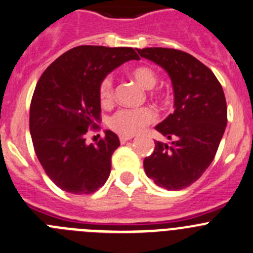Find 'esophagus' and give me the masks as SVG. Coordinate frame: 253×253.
Instances as JSON below:
<instances>
[{
    "instance_id": "obj_1",
    "label": "esophagus",
    "mask_w": 253,
    "mask_h": 253,
    "mask_svg": "<svg viewBox=\"0 0 253 253\" xmlns=\"http://www.w3.org/2000/svg\"><path fill=\"white\" fill-rule=\"evenodd\" d=\"M132 138H133L132 136H120V142L124 144V143H126L127 141H129V139H132Z\"/></svg>"
}]
</instances>
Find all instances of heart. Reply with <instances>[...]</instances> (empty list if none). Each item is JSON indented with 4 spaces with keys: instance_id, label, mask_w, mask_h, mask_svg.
Wrapping results in <instances>:
<instances>
[{
    "instance_id": "heart-1",
    "label": "heart",
    "mask_w": 253,
    "mask_h": 253,
    "mask_svg": "<svg viewBox=\"0 0 253 253\" xmlns=\"http://www.w3.org/2000/svg\"><path fill=\"white\" fill-rule=\"evenodd\" d=\"M128 77L133 79L143 89H151V95H162L159 90L152 87L157 83V73L149 65H137L128 70ZM114 84L110 77L104 78L99 85V99L102 106H110L114 102ZM157 115L151 107H141L136 110H120L110 119L109 126L121 136H133L141 132L147 125L156 120Z\"/></svg>"
}]
</instances>
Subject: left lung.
Instances as JSON below:
<instances>
[{
  "mask_svg": "<svg viewBox=\"0 0 253 253\" xmlns=\"http://www.w3.org/2000/svg\"><path fill=\"white\" fill-rule=\"evenodd\" d=\"M170 77L174 112L156 129L170 144L154 142L143 161L144 171L158 186L180 190L192 185L211 164L227 124L224 90L214 73L190 54L170 48L137 49Z\"/></svg>",
  "mask_w": 253,
  "mask_h": 253,
  "instance_id": "1",
  "label": "left lung"
}]
</instances>
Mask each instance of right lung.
Masks as SVG:
<instances>
[{
  "mask_svg": "<svg viewBox=\"0 0 253 253\" xmlns=\"http://www.w3.org/2000/svg\"><path fill=\"white\" fill-rule=\"evenodd\" d=\"M131 59H139L133 48L79 45L55 59L39 78L29 129L38 161L61 190L92 194L106 183L119 137L106 129L96 144H86L85 134L99 128L101 80Z\"/></svg>",
  "mask_w": 253,
  "mask_h": 253,
  "instance_id": "obj_1",
  "label": "right lung"
}]
</instances>
